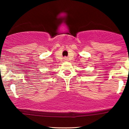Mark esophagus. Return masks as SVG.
I'll use <instances>...</instances> for the list:
<instances>
[{
    "label": "esophagus",
    "instance_id": "1",
    "mask_svg": "<svg viewBox=\"0 0 129 129\" xmlns=\"http://www.w3.org/2000/svg\"><path fill=\"white\" fill-rule=\"evenodd\" d=\"M63 59H64V60H68V59H69V58H68L67 57H66V56H65V57H63Z\"/></svg>",
    "mask_w": 129,
    "mask_h": 129
}]
</instances>
